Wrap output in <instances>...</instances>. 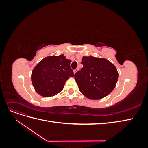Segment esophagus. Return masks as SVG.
Instances as JSON below:
<instances>
[{"label": "esophagus", "mask_w": 148, "mask_h": 148, "mask_svg": "<svg viewBox=\"0 0 148 148\" xmlns=\"http://www.w3.org/2000/svg\"><path fill=\"white\" fill-rule=\"evenodd\" d=\"M78 70H79V68H78V67H77V69H76L75 70H73V72H74V73H76V72H77V71Z\"/></svg>", "instance_id": "esophagus-1"}]
</instances>
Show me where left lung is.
Listing matches in <instances>:
<instances>
[{
	"label": "left lung",
	"instance_id": "8db88e82",
	"mask_svg": "<svg viewBox=\"0 0 148 148\" xmlns=\"http://www.w3.org/2000/svg\"><path fill=\"white\" fill-rule=\"evenodd\" d=\"M83 67L75 74L79 91L90 99H101L115 88L119 73L116 67L105 59L83 57Z\"/></svg>",
	"mask_w": 148,
	"mask_h": 148
}]
</instances>
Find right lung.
<instances>
[{
    "mask_svg": "<svg viewBox=\"0 0 148 148\" xmlns=\"http://www.w3.org/2000/svg\"><path fill=\"white\" fill-rule=\"evenodd\" d=\"M71 62L63 54L44 58L34 67L31 74L36 91L44 97L53 96L60 92L66 80L74 76Z\"/></svg>",
    "mask_w": 148,
    "mask_h": 148,
    "instance_id": "right-lung-1",
    "label": "right lung"
}]
</instances>
